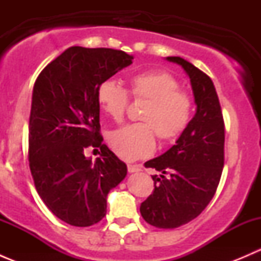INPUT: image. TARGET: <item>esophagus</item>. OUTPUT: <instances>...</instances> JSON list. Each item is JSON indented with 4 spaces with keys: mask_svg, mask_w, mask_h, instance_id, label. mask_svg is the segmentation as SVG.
<instances>
[{
    "mask_svg": "<svg viewBox=\"0 0 261 261\" xmlns=\"http://www.w3.org/2000/svg\"><path fill=\"white\" fill-rule=\"evenodd\" d=\"M127 170H128V173H136V172H140L141 168L139 167V165L128 164V165H127Z\"/></svg>",
    "mask_w": 261,
    "mask_h": 261,
    "instance_id": "1",
    "label": "esophagus"
}]
</instances>
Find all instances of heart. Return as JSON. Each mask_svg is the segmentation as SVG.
<instances>
[{"instance_id":"1","label":"heart","mask_w":261,"mask_h":261,"mask_svg":"<svg viewBox=\"0 0 261 261\" xmlns=\"http://www.w3.org/2000/svg\"><path fill=\"white\" fill-rule=\"evenodd\" d=\"M128 92L135 101H147V105L140 114L144 122L122 126L110 134V146L121 159L149 156L155 150V135L162 143H172L191 125L193 98L180 91L179 81L170 73L164 70L136 73L130 77ZM128 92L118 82L107 80L97 88V101L105 114L112 120L121 121L130 103Z\"/></svg>"}]
</instances>
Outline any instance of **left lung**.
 <instances>
[{"label": "left lung", "instance_id": "8db88e82", "mask_svg": "<svg viewBox=\"0 0 261 261\" xmlns=\"http://www.w3.org/2000/svg\"><path fill=\"white\" fill-rule=\"evenodd\" d=\"M167 59L191 78L197 111L177 144L144 164L162 172L160 178L152 175L154 191L140 206L144 220L158 228L179 227L201 215L217 191L225 164V122L213 82L183 58Z\"/></svg>", "mask_w": 261, "mask_h": 261}]
</instances>
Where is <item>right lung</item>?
<instances>
[{
    "instance_id": "right-lung-1",
    "label": "right lung",
    "mask_w": 261,
    "mask_h": 261,
    "mask_svg": "<svg viewBox=\"0 0 261 261\" xmlns=\"http://www.w3.org/2000/svg\"><path fill=\"white\" fill-rule=\"evenodd\" d=\"M109 48L72 46L36 78L29 120V167L39 196L64 222L88 227L106 215V198L127 167L105 144L97 88L133 63ZM98 147L92 163L84 150Z\"/></svg>"
}]
</instances>
